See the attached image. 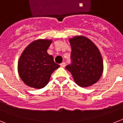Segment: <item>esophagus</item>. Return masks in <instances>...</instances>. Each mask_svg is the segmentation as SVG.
Masks as SVG:
<instances>
[{
    "mask_svg": "<svg viewBox=\"0 0 123 123\" xmlns=\"http://www.w3.org/2000/svg\"><path fill=\"white\" fill-rule=\"evenodd\" d=\"M60 66H61L62 68H64L66 66V63L64 62H62V63L61 64V65Z\"/></svg>",
    "mask_w": 123,
    "mask_h": 123,
    "instance_id": "1",
    "label": "esophagus"
}]
</instances>
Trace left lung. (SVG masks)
<instances>
[{
    "mask_svg": "<svg viewBox=\"0 0 123 123\" xmlns=\"http://www.w3.org/2000/svg\"><path fill=\"white\" fill-rule=\"evenodd\" d=\"M71 63L66 68L74 80L82 87L93 85L101 77L103 69L102 57L98 48L87 37L82 36L69 39Z\"/></svg>",
    "mask_w": 123,
    "mask_h": 123,
    "instance_id": "left-lung-1",
    "label": "left lung"
}]
</instances>
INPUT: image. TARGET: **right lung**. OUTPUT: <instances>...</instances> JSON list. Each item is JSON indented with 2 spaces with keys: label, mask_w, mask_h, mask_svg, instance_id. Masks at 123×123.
<instances>
[{
  "label": "right lung",
  "mask_w": 123,
  "mask_h": 123,
  "mask_svg": "<svg viewBox=\"0 0 123 123\" xmlns=\"http://www.w3.org/2000/svg\"><path fill=\"white\" fill-rule=\"evenodd\" d=\"M52 40L38 39L29 44L20 56L18 71L23 82L29 87L41 89L49 82L52 73L60 66L47 53Z\"/></svg>",
  "instance_id": "add662e5"
}]
</instances>
